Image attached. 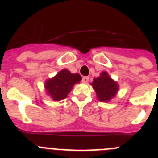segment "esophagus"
Segmentation results:
<instances>
[{"instance_id":"obj_1","label":"esophagus","mask_w":158,"mask_h":158,"mask_svg":"<svg viewBox=\"0 0 158 158\" xmlns=\"http://www.w3.org/2000/svg\"><path fill=\"white\" fill-rule=\"evenodd\" d=\"M89 77H82V82H84V83H87V82L89 81Z\"/></svg>"}]
</instances>
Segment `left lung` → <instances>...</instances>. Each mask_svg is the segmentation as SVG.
<instances>
[{
  "label": "left lung",
  "instance_id": "obj_1",
  "mask_svg": "<svg viewBox=\"0 0 158 158\" xmlns=\"http://www.w3.org/2000/svg\"><path fill=\"white\" fill-rule=\"evenodd\" d=\"M91 85L96 91L97 98L100 101H109L115 97L118 90L117 82L114 81L107 72L101 73L100 77L94 78Z\"/></svg>",
  "mask_w": 158,
  "mask_h": 158
}]
</instances>
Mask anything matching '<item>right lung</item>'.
Here are the masks:
<instances>
[{
  "mask_svg": "<svg viewBox=\"0 0 158 158\" xmlns=\"http://www.w3.org/2000/svg\"><path fill=\"white\" fill-rule=\"evenodd\" d=\"M81 77L78 73H71L64 69L51 79H48L45 83V89L49 96L54 100H63L66 98L75 84L81 81Z\"/></svg>",
  "mask_w": 158,
  "mask_h": 158,
  "instance_id": "add662e5",
  "label": "right lung"
}]
</instances>
